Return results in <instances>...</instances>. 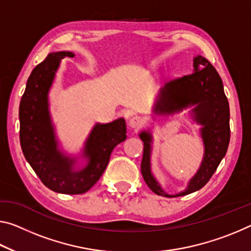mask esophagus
Returning a JSON list of instances; mask_svg holds the SVG:
<instances>
[{"label":"esophagus","instance_id":"1","mask_svg":"<svg viewBox=\"0 0 251 251\" xmlns=\"http://www.w3.org/2000/svg\"><path fill=\"white\" fill-rule=\"evenodd\" d=\"M143 123H144V119L140 116H134V117H130L129 121H128V126L130 128L133 129H138L141 128Z\"/></svg>","mask_w":251,"mask_h":251}]
</instances>
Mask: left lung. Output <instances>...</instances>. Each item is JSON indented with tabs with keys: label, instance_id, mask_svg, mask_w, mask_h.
I'll list each match as a JSON object with an SVG mask.
<instances>
[{
	"label": "left lung",
	"instance_id": "8db88e82",
	"mask_svg": "<svg viewBox=\"0 0 251 251\" xmlns=\"http://www.w3.org/2000/svg\"><path fill=\"white\" fill-rule=\"evenodd\" d=\"M190 108V117L200 125V136L203 142V157L196 174L190 178L186 188L176 194H169L162 188L152 172L153 135L143 130L140 138L144 143L141 171L146 184L154 193L162 197H182L190 194L208 183L225 157L230 142L229 102L224 83L214 67L202 55L193 58V73L182 78L165 82L160 89L155 113L170 116Z\"/></svg>",
	"mask_w": 251,
	"mask_h": 251
}]
</instances>
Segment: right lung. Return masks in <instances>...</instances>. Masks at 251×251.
<instances>
[{"mask_svg": "<svg viewBox=\"0 0 251 251\" xmlns=\"http://www.w3.org/2000/svg\"><path fill=\"white\" fill-rule=\"evenodd\" d=\"M65 57L74 58L75 53H49L27 79L19 109L20 143L25 160L47 188L81 194L100 178L115 146L126 140V123L121 117L95 124L80 154H67L61 149L50 115L49 93Z\"/></svg>", "mask_w": 251, "mask_h": 251, "instance_id": "obj_1", "label": "right lung"}]
</instances>
